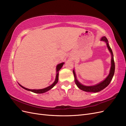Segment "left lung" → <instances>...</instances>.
I'll return each mask as SVG.
<instances>
[{
    "label": "left lung",
    "mask_w": 126,
    "mask_h": 126,
    "mask_svg": "<svg viewBox=\"0 0 126 126\" xmlns=\"http://www.w3.org/2000/svg\"><path fill=\"white\" fill-rule=\"evenodd\" d=\"M100 41H103L106 44L107 47H108V50L110 51V54H111V67H110L109 74L107 76V77L104 80L99 82L98 83H97L96 85H93V86H85L84 85L82 84L81 82H80L78 81V80L77 78V77H76V74L75 69L73 70V74L75 77V82L76 83V85H77V86L80 89H81L84 91H86V92L96 93L99 92V91L105 89L106 87H107L109 85L110 81H111V80L113 78V76L114 75V73H115V62H114V59H113V52L109 46L108 40L107 39V38L105 36H104L101 38Z\"/></svg>",
    "instance_id": "8db88e82"
}]
</instances>
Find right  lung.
Wrapping results in <instances>:
<instances>
[{
	"label": "right lung",
	"mask_w": 126,
	"mask_h": 126,
	"mask_svg": "<svg viewBox=\"0 0 126 126\" xmlns=\"http://www.w3.org/2000/svg\"><path fill=\"white\" fill-rule=\"evenodd\" d=\"M64 63H62L57 64V66H56V78H55V81L53 82L50 86H48L46 88H45L40 89H28V88H26L21 86L19 83H18V84L21 87H22V88H24V89H25L26 90L29 91H32V92L36 93V94H43V93L47 92V91H49V90L51 89L52 88L54 87L57 84V83L58 82V76H59V71L60 70L61 68H62V67L63 66Z\"/></svg>",
	"instance_id": "obj_1"
}]
</instances>
